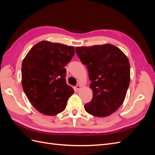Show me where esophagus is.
Segmentation results:
<instances>
[{
    "label": "esophagus",
    "instance_id": "1",
    "mask_svg": "<svg viewBox=\"0 0 155 155\" xmlns=\"http://www.w3.org/2000/svg\"><path fill=\"white\" fill-rule=\"evenodd\" d=\"M81 85H77L76 86V89L77 91H80L81 90Z\"/></svg>",
    "mask_w": 155,
    "mask_h": 155
}]
</instances>
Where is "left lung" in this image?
<instances>
[{
  "label": "left lung",
  "instance_id": "obj_1",
  "mask_svg": "<svg viewBox=\"0 0 155 155\" xmlns=\"http://www.w3.org/2000/svg\"><path fill=\"white\" fill-rule=\"evenodd\" d=\"M76 52L87 66L92 100L85 110L97 117L114 113L122 105L130 83V64L124 53L116 46L105 44L76 48Z\"/></svg>",
  "mask_w": 155,
  "mask_h": 155
}]
</instances>
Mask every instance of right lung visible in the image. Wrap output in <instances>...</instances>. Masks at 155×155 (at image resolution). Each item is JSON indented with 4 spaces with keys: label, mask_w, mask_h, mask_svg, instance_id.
<instances>
[{
    "label": "right lung",
    "mask_w": 155,
    "mask_h": 155,
    "mask_svg": "<svg viewBox=\"0 0 155 155\" xmlns=\"http://www.w3.org/2000/svg\"><path fill=\"white\" fill-rule=\"evenodd\" d=\"M74 54V46L43 41L33 46L23 60V91L41 113L54 116L66 108L74 91L67 84L64 67Z\"/></svg>",
    "instance_id": "add662e5"
}]
</instances>
